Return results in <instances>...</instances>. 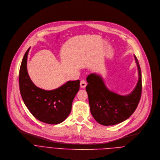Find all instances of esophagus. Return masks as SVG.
<instances>
[{"label":"esophagus","mask_w":160,"mask_h":160,"mask_svg":"<svg viewBox=\"0 0 160 160\" xmlns=\"http://www.w3.org/2000/svg\"><path fill=\"white\" fill-rule=\"evenodd\" d=\"M87 84L84 80H81L80 82V87L81 88H84L86 86Z\"/></svg>","instance_id":"1"}]
</instances>
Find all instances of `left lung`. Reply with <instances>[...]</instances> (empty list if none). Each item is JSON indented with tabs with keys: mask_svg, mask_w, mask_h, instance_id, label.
Instances as JSON below:
<instances>
[{
	"mask_svg": "<svg viewBox=\"0 0 160 160\" xmlns=\"http://www.w3.org/2000/svg\"><path fill=\"white\" fill-rule=\"evenodd\" d=\"M138 71V81L134 89L125 95L110 90L100 74L91 73L86 87L91 113L98 123L114 125L127 120L136 110L142 91V76L139 62L134 55Z\"/></svg>",
	"mask_w": 160,
	"mask_h": 160,
	"instance_id": "obj_1",
	"label": "left lung"
}]
</instances>
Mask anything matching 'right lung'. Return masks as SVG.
<instances>
[{
  "instance_id": "right-lung-1",
  "label": "right lung",
  "mask_w": 160,
  "mask_h": 160,
  "mask_svg": "<svg viewBox=\"0 0 160 160\" xmlns=\"http://www.w3.org/2000/svg\"><path fill=\"white\" fill-rule=\"evenodd\" d=\"M29 49L30 47L23 57L19 70V89L22 100L30 113L38 120L48 124L60 123L71 113L80 81H69L53 90L37 87L31 80L27 70Z\"/></svg>"
}]
</instances>
